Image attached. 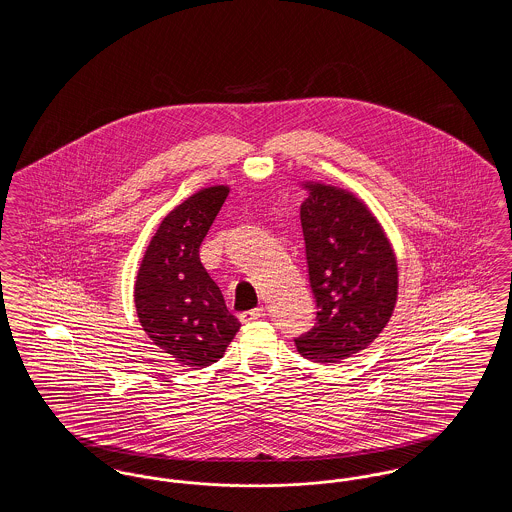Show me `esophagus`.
Returning a JSON list of instances; mask_svg holds the SVG:
<instances>
[{"label":"esophagus","instance_id":"34e87169","mask_svg":"<svg viewBox=\"0 0 512 512\" xmlns=\"http://www.w3.org/2000/svg\"><path fill=\"white\" fill-rule=\"evenodd\" d=\"M263 315H265V309H263V307H257V309H251V311H245V313H242V315H240V320L247 324V322H255V320H259Z\"/></svg>","mask_w":512,"mask_h":512}]
</instances>
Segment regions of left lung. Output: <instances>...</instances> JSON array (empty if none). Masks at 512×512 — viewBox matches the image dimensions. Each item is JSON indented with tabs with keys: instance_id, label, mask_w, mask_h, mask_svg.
I'll use <instances>...</instances> for the list:
<instances>
[{
	"instance_id": "1",
	"label": "left lung",
	"mask_w": 512,
	"mask_h": 512,
	"mask_svg": "<svg viewBox=\"0 0 512 512\" xmlns=\"http://www.w3.org/2000/svg\"><path fill=\"white\" fill-rule=\"evenodd\" d=\"M307 188L301 228L317 322L293 341L305 359L334 365L386 328L397 299V261L361 199L334 186Z\"/></svg>"
}]
</instances>
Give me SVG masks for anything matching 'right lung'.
Instances as JSON below:
<instances>
[{
    "instance_id": "obj_1",
    "label": "right lung",
    "mask_w": 512,
    "mask_h": 512,
    "mask_svg": "<svg viewBox=\"0 0 512 512\" xmlns=\"http://www.w3.org/2000/svg\"><path fill=\"white\" fill-rule=\"evenodd\" d=\"M226 186L203 188L159 224L136 276L134 303L142 328L180 365L217 363L240 322L199 261V245L217 219Z\"/></svg>"
}]
</instances>
